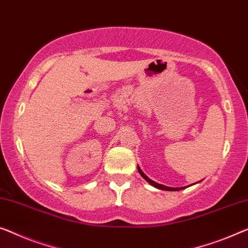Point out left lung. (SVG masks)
<instances>
[{
  "label": "left lung",
  "instance_id": "8db88e82",
  "mask_svg": "<svg viewBox=\"0 0 248 248\" xmlns=\"http://www.w3.org/2000/svg\"><path fill=\"white\" fill-rule=\"evenodd\" d=\"M138 171H139V173L140 175L142 176V178L143 179H146L148 183H149L151 186H154V187H156V188H158V189H161V190H169V191H176V190H180V189H184L185 187H179V188H173V187H168V186H165V185H161V184H158V183H156V182H154V180H151L149 177H147L145 173H143V171L141 170V169H140V167L138 166Z\"/></svg>",
  "mask_w": 248,
  "mask_h": 248
}]
</instances>
